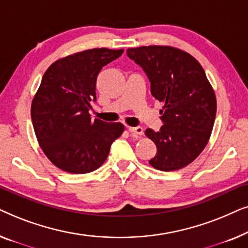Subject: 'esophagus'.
<instances>
[{
    "label": "esophagus",
    "mask_w": 248,
    "mask_h": 248,
    "mask_svg": "<svg viewBox=\"0 0 248 248\" xmlns=\"http://www.w3.org/2000/svg\"><path fill=\"white\" fill-rule=\"evenodd\" d=\"M128 131L131 132V133L133 134H137V135H142L143 134V128H142L141 126H137V127H131L128 126Z\"/></svg>",
    "instance_id": "34e87169"
}]
</instances>
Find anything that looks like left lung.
I'll return each instance as SVG.
<instances>
[{
	"label": "left lung",
	"mask_w": 248,
	"mask_h": 248,
	"mask_svg": "<svg viewBox=\"0 0 248 248\" xmlns=\"http://www.w3.org/2000/svg\"><path fill=\"white\" fill-rule=\"evenodd\" d=\"M126 53L147 74L155 99L164 104L160 130H145L157 147L149 164L158 170H178L208 144L217 111L215 91L201 64L184 50L142 46Z\"/></svg>",
	"instance_id": "obj_1"
}]
</instances>
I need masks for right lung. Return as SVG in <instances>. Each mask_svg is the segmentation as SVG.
Segmentation results:
<instances>
[{
  "label": "right lung",
  "mask_w": 248,
  "mask_h": 248,
  "mask_svg": "<svg viewBox=\"0 0 248 248\" xmlns=\"http://www.w3.org/2000/svg\"><path fill=\"white\" fill-rule=\"evenodd\" d=\"M124 49L93 48L54 62L44 74L31 104V121L44 154L56 167L87 174L104 164L122 123L91 120L97 77Z\"/></svg>",
  "instance_id": "1"
}]
</instances>
